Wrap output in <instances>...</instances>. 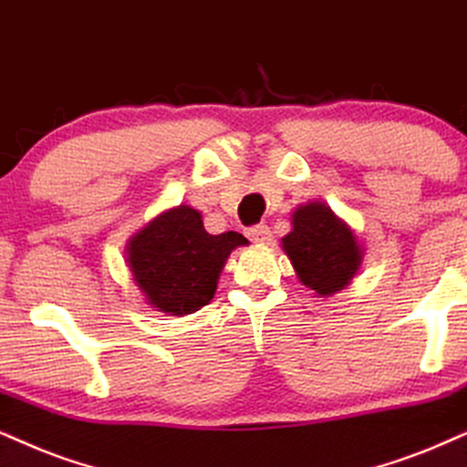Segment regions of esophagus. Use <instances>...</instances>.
<instances>
[{
  "mask_svg": "<svg viewBox=\"0 0 467 467\" xmlns=\"http://www.w3.org/2000/svg\"><path fill=\"white\" fill-rule=\"evenodd\" d=\"M247 237H250L254 244H267L271 233H269V226L267 223H256V226L247 228Z\"/></svg>",
  "mask_w": 467,
  "mask_h": 467,
  "instance_id": "34e87169",
  "label": "esophagus"
}]
</instances>
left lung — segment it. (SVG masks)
Masks as SVG:
<instances>
[{"mask_svg":"<svg viewBox=\"0 0 467 467\" xmlns=\"http://www.w3.org/2000/svg\"><path fill=\"white\" fill-rule=\"evenodd\" d=\"M295 274L315 297H329L353 280L362 265V245L356 233L326 202L295 209L293 230L282 239Z\"/></svg>","mask_w":467,"mask_h":467,"instance_id":"8db88e82","label":"left lung"}]
</instances>
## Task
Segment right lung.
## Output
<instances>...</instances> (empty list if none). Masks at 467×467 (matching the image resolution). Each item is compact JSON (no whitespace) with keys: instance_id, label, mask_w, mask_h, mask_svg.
<instances>
[{"instance_id":"obj_1","label":"right lung","mask_w":467,"mask_h":467,"mask_svg":"<svg viewBox=\"0 0 467 467\" xmlns=\"http://www.w3.org/2000/svg\"><path fill=\"white\" fill-rule=\"evenodd\" d=\"M239 245H247L244 234H209L200 211L181 204L129 239L127 263L152 308L182 317L213 299L226 258Z\"/></svg>"}]
</instances>
